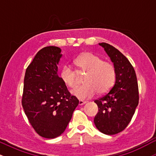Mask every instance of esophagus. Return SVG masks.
<instances>
[{
    "label": "esophagus",
    "instance_id": "34e87169",
    "mask_svg": "<svg viewBox=\"0 0 156 156\" xmlns=\"http://www.w3.org/2000/svg\"><path fill=\"white\" fill-rule=\"evenodd\" d=\"M85 103H87V101H82V100H80V101H79V105H82L85 104Z\"/></svg>",
    "mask_w": 156,
    "mask_h": 156
}]
</instances>
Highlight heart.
Wrapping results in <instances>:
<instances>
[{
    "mask_svg": "<svg viewBox=\"0 0 156 156\" xmlns=\"http://www.w3.org/2000/svg\"><path fill=\"white\" fill-rule=\"evenodd\" d=\"M73 62L78 73H87L83 79L85 84L72 91V94L78 99L89 98L97 92L104 94L112 88L115 80V69L110 62L103 61L92 53H82ZM60 78L70 88H76L78 85V74L69 66L62 67Z\"/></svg>",
    "mask_w": 156,
    "mask_h": 156,
    "instance_id": "obj_1",
    "label": "heart"
}]
</instances>
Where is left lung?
<instances>
[{
  "label": "left lung",
  "mask_w": 156,
  "mask_h": 156,
  "mask_svg": "<svg viewBox=\"0 0 156 156\" xmlns=\"http://www.w3.org/2000/svg\"><path fill=\"white\" fill-rule=\"evenodd\" d=\"M99 44L114 64L115 83L108 94L94 101L98 112L94 122L101 133L114 135L128 126L139 104L137 78L133 66L120 51L108 43Z\"/></svg>",
  "instance_id": "obj_1"
}]
</instances>
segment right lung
<instances>
[{
  "label": "right lung",
  "instance_id": "1",
  "mask_svg": "<svg viewBox=\"0 0 156 156\" xmlns=\"http://www.w3.org/2000/svg\"><path fill=\"white\" fill-rule=\"evenodd\" d=\"M62 56L60 48H42L25 74L23 108L36 132L47 139L64 133L79 103L58 76L57 66Z\"/></svg>",
  "mask_w": 156,
  "mask_h": 156
}]
</instances>
